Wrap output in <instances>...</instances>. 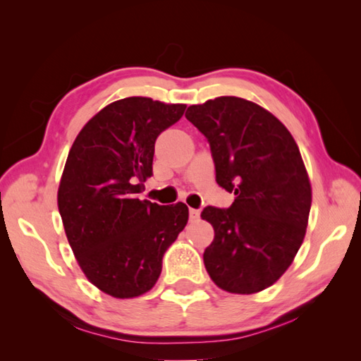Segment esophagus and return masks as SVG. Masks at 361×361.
I'll return each instance as SVG.
<instances>
[{
  "instance_id": "1",
  "label": "esophagus",
  "mask_w": 361,
  "mask_h": 361,
  "mask_svg": "<svg viewBox=\"0 0 361 361\" xmlns=\"http://www.w3.org/2000/svg\"><path fill=\"white\" fill-rule=\"evenodd\" d=\"M189 217H190V220H198V217H200V211L189 209Z\"/></svg>"
}]
</instances>
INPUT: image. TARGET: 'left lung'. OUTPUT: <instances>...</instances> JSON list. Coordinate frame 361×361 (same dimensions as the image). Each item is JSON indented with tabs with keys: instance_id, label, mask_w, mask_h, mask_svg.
Instances as JSON below:
<instances>
[{
	"instance_id": "obj_1",
	"label": "left lung",
	"mask_w": 361,
	"mask_h": 361,
	"mask_svg": "<svg viewBox=\"0 0 361 361\" xmlns=\"http://www.w3.org/2000/svg\"><path fill=\"white\" fill-rule=\"evenodd\" d=\"M188 121L208 137L216 180L235 200L208 206L214 228L206 271L221 290L252 295L278 281L302 245L312 186L293 136L262 106L235 96L190 105Z\"/></svg>"
}]
</instances>
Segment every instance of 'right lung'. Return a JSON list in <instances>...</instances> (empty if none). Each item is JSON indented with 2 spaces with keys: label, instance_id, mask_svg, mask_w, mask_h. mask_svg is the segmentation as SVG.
<instances>
[{
  "label": "right lung",
  "instance_id": "right-lung-1",
  "mask_svg": "<svg viewBox=\"0 0 361 361\" xmlns=\"http://www.w3.org/2000/svg\"><path fill=\"white\" fill-rule=\"evenodd\" d=\"M185 104L126 97L96 113L73 142L57 204L65 234L87 279L127 299L155 286L163 256L185 229V203L140 200L152 176L155 141L180 121Z\"/></svg>",
  "mask_w": 361,
  "mask_h": 361
}]
</instances>
